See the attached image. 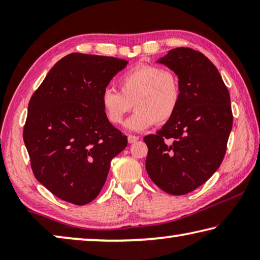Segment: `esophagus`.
Instances as JSON below:
<instances>
[{
    "label": "esophagus",
    "instance_id": "obj_1",
    "mask_svg": "<svg viewBox=\"0 0 260 260\" xmlns=\"http://www.w3.org/2000/svg\"><path fill=\"white\" fill-rule=\"evenodd\" d=\"M127 140H128V143H134V142H136V141L139 140V136L128 134V135H127Z\"/></svg>",
    "mask_w": 260,
    "mask_h": 260
}]
</instances>
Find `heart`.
I'll return each mask as SVG.
<instances>
[{
  "label": "heart",
  "mask_w": 260,
  "mask_h": 260,
  "mask_svg": "<svg viewBox=\"0 0 260 260\" xmlns=\"http://www.w3.org/2000/svg\"><path fill=\"white\" fill-rule=\"evenodd\" d=\"M119 91L105 88L101 105L110 122L119 125L132 108L136 111L126 121L131 131L140 132L153 124L164 125L174 117L181 100L177 74L151 64L138 65L119 79Z\"/></svg>",
  "instance_id": "heart-1"
}]
</instances>
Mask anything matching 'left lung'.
Returning a JSON list of instances; mask_svg holds the SVG:
<instances>
[{
    "label": "left lung",
    "mask_w": 260,
    "mask_h": 260,
    "mask_svg": "<svg viewBox=\"0 0 260 260\" xmlns=\"http://www.w3.org/2000/svg\"><path fill=\"white\" fill-rule=\"evenodd\" d=\"M158 63L178 76L181 100L172 119L143 139L146 169L161 190L186 195L208 181L225 157L233 126L231 98L217 68L200 51L175 48Z\"/></svg>",
    "instance_id": "obj_1"
}]
</instances>
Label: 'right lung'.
Returning a JSON list of instances; mask_svg holds the SVG:
<instances>
[{
    "instance_id": "obj_1",
    "label": "right lung",
    "mask_w": 260,
    "mask_h": 260,
    "mask_svg": "<svg viewBox=\"0 0 260 260\" xmlns=\"http://www.w3.org/2000/svg\"><path fill=\"white\" fill-rule=\"evenodd\" d=\"M128 61L73 52L34 91L23 138L34 177L76 205L96 199L127 136L105 117L101 94Z\"/></svg>"
}]
</instances>
